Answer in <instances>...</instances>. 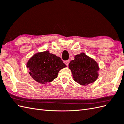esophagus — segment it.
Returning <instances> with one entry per match:
<instances>
[{"label":"esophagus","instance_id":"34e87169","mask_svg":"<svg viewBox=\"0 0 124 124\" xmlns=\"http://www.w3.org/2000/svg\"><path fill=\"white\" fill-rule=\"evenodd\" d=\"M69 62H70L69 60H67V61H64V63L66 64L67 66H68V65H69Z\"/></svg>","mask_w":124,"mask_h":124}]
</instances>
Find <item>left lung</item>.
Returning <instances> with one entry per match:
<instances>
[{"instance_id":"8db88e82","label":"left lung","mask_w":124,"mask_h":124,"mask_svg":"<svg viewBox=\"0 0 124 124\" xmlns=\"http://www.w3.org/2000/svg\"><path fill=\"white\" fill-rule=\"evenodd\" d=\"M69 68L71 71L73 80L81 85L93 83L99 77L98 63L84 53L75 55V59L69 64Z\"/></svg>"}]
</instances>
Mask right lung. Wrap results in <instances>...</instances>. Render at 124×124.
<instances>
[{
  "label": "right lung",
  "mask_w": 124,
  "mask_h": 124,
  "mask_svg": "<svg viewBox=\"0 0 124 124\" xmlns=\"http://www.w3.org/2000/svg\"><path fill=\"white\" fill-rule=\"evenodd\" d=\"M66 67L60 57L50 53L48 51L37 53L27 63L31 77L42 84L53 81L57 78L59 71Z\"/></svg>",
  "instance_id": "add662e5"
}]
</instances>
